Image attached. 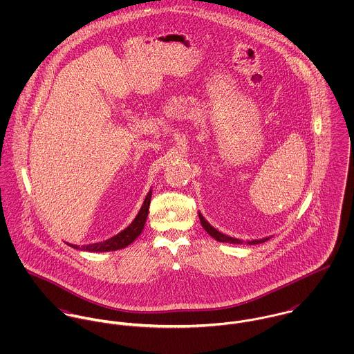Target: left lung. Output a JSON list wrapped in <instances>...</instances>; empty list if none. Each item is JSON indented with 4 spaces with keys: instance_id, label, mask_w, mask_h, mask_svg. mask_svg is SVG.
Listing matches in <instances>:
<instances>
[{
    "instance_id": "8db88e82",
    "label": "left lung",
    "mask_w": 354,
    "mask_h": 354,
    "mask_svg": "<svg viewBox=\"0 0 354 354\" xmlns=\"http://www.w3.org/2000/svg\"><path fill=\"white\" fill-rule=\"evenodd\" d=\"M199 219H201V223H202L203 229L212 237L215 239L216 241L219 243H230V244H243L244 241L243 240H239V239H234V237H230V236H226L223 233H221L219 230H216L214 226H211L203 216L202 214L199 212ZM270 240V237H266V239H260V240H251V241H247V244L250 245H254V244H261L264 241Z\"/></svg>"
}]
</instances>
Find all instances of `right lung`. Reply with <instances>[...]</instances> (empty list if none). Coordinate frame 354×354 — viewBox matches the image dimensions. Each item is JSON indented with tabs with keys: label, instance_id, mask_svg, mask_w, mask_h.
Listing matches in <instances>:
<instances>
[{
	"label": "right lung",
	"instance_id": "1",
	"mask_svg": "<svg viewBox=\"0 0 354 354\" xmlns=\"http://www.w3.org/2000/svg\"><path fill=\"white\" fill-rule=\"evenodd\" d=\"M152 191L147 194L145 202L142 204V208L139 209L136 218L131 222V225L128 227H125L122 232H120L118 234L113 236L111 239L101 241V243H94V244H88V245H73V244H68L69 247L75 248V250H80V251H87V252H110V251H117V250H122L125 247H128L129 244H132L143 232L145 229V223L149 215V208H150V203H151Z\"/></svg>",
	"mask_w": 354,
	"mask_h": 354
}]
</instances>
